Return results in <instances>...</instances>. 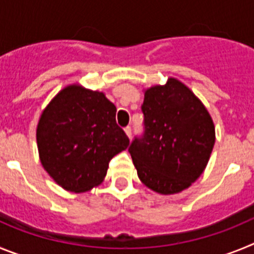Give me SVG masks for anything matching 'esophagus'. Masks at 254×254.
Here are the masks:
<instances>
[{
	"instance_id": "obj_1",
	"label": "esophagus",
	"mask_w": 254,
	"mask_h": 254,
	"mask_svg": "<svg viewBox=\"0 0 254 254\" xmlns=\"http://www.w3.org/2000/svg\"><path fill=\"white\" fill-rule=\"evenodd\" d=\"M125 132H126V134H127V136H128L129 138H131V136H132V128H131V127H129V126H127V127H126Z\"/></svg>"
}]
</instances>
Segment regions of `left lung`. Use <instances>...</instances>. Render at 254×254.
Here are the masks:
<instances>
[{
    "instance_id": "obj_1",
    "label": "left lung",
    "mask_w": 254,
    "mask_h": 254,
    "mask_svg": "<svg viewBox=\"0 0 254 254\" xmlns=\"http://www.w3.org/2000/svg\"><path fill=\"white\" fill-rule=\"evenodd\" d=\"M141 111L143 131L128 147L138 178L158 193H178L207 165L215 143L212 120L194 94L176 78L145 91Z\"/></svg>"
}]
</instances>
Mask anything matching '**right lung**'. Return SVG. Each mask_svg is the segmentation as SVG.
Here are the masks:
<instances>
[{"label": "right lung", "instance_id": "right-lung-1", "mask_svg": "<svg viewBox=\"0 0 254 254\" xmlns=\"http://www.w3.org/2000/svg\"><path fill=\"white\" fill-rule=\"evenodd\" d=\"M116 105L99 91L68 86L49 103L37 128L42 165L71 192L98 186L129 140L116 122Z\"/></svg>", "mask_w": 254, "mask_h": 254}]
</instances>
